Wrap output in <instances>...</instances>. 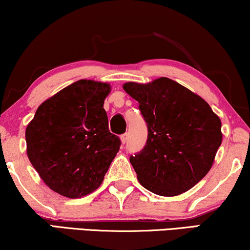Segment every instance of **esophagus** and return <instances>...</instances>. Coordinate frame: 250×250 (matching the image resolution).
Returning <instances> with one entry per match:
<instances>
[{"mask_svg": "<svg viewBox=\"0 0 250 250\" xmlns=\"http://www.w3.org/2000/svg\"><path fill=\"white\" fill-rule=\"evenodd\" d=\"M121 143L122 144H125L127 143V140H128V134H123V135H121Z\"/></svg>", "mask_w": 250, "mask_h": 250, "instance_id": "obj_1", "label": "esophagus"}]
</instances>
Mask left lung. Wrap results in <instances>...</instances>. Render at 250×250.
<instances>
[{"label": "left lung", "instance_id": "8db88e82", "mask_svg": "<svg viewBox=\"0 0 250 250\" xmlns=\"http://www.w3.org/2000/svg\"><path fill=\"white\" fill-rule=\"evenodd\" d=\"M123 90L140 104L146 144L130 156L137 179L160 196L189 190L208 174L222 144V122L209 104L166 77L147 84L128 82Z\"/></svg>", "mask_w": 250, "mask_h": 250}]
</instances>
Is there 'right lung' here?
<instances>
[{"mask_svg": "<svg viewBox=\"0 0 250 250\" xmlns=\"http://www.w3.org/2000/svg\"><path fill=\"white\" fill-rule=\"evenodd\" d=\"M110 85L81 80L38 107L25 131L26 152L58 194L80 198L102 185L121 141L108 130L104 102Z\"/></svg>", "mask_w": 250, "mask_h": 250, "instance_id": "obj_1", "label": "right lung"}]
</instances>
